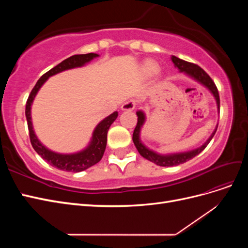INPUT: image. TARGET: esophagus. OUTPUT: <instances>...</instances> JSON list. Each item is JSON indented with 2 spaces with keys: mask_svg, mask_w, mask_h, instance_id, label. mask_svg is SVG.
Listing matches in <instances>:
<instances>
[{
  "mask_svg": "<svg viewBox=\"0 0 248 248\" xmlns=\"http://www.w3.org/2000/svg\"><path fill=\"white\" fill-rule=\"evenodd\" d=\"M136 106H137L136 100H128L122 104L121 108L123 110H132V109H134V108H136Z\"/></svg>",
  "mask_w": 248,
  "mask_h": 248,
  "instance_id": "34e87169",
  "label": "esophagus"
}]
</instances>
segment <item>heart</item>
I'll return each mask as SVG.
<instances>
[{
    "mask_svg": "<svg viewBox=\"0 0 248 248\" xmlns=\"http://www.w3.org/2000/svg\"><path fill=\"white\" fill-rule=\"evenodd\" d=\"M146 68H147L148 72L153 73L156 70V65L153 62H148L146 65Z\"/></svg>",
    "mask_w": 248,
    "mask_h": 248,
    "instance_id": "heart-1",
    "label": "heart"
}]
</instances>
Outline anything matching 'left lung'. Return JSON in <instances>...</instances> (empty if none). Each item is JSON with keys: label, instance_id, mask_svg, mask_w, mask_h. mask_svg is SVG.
<instances>
[{"label": "left lung", "instance_id": "left-lung-1", "mask_svg": "<svg viewBox=\"0 0 248 248\" xmlns=\"http://www.w3.org/2000/svg\"><path fill=\"white\" fill-rule=\"evenodd\" d=\"M171 61H172V63L175 64L176 67H178L180 71L187 73L188 76H190L193 78H196L197 80L202 82V85L206 86L210 90V91L212 92V94L214 95L216 102H217V106H218V108H219L220 99H219L218 90H217V87L214 84V81L212 80V78L208 76V73L204 69H202L201 67L197 64L184 61V60L179 59L175 56H171ZM137 116H138V123H137L136 128H134L133 134H132V140L134 142V145H136L139 153L142 157H144V158H146L150 161H152V162L156 163L157 166H160V167L178 166V164H181V163H184L186 161L192 159L193 157H196L197 155H199L202 151V150H204L207 147V145L209 144L210 140H212V138L214 137V134L217 130V128H216L215 131L212 133V136L209 138V140L205 142V144L202 145V147L198 148L197 150H193V151L186 152V153H179V154H171V155L163 156V155H159V154H157V153L151 151V150L147 149L140 142V127L142 126V124H144V122H145V115H144V112H142V111H138Z\"/></svg>", "mask_w": 248, "mask_h": 248}]
</instances>
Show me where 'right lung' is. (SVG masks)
Wrapping results in <instances>:
<instances>
[{
  "instance_id": "right-lung-1",
  "label": "right lung",
  "mask_w": 248,
  "mask_h": 248,
  "mask_svg": "<svg viewBox=\"0 0 248 248\" xmlns=\"http://www.w3.org/2000/svg\"><path fill=\"white\" fill-rule=\"evenodd\" d=\"M96 57H98V55L90 52V54H86V55H74V56H71L70 58H67L66 60H64V61L55 66L54 68H51L46 73L43 74V76L38 79V81L36 82L35 87L32 89V91L30 93L29 98L27 100L26 117H27L29 136H30V140H31V144L35 151L38 153L44 160L58 170L78 172V171H81L91 168L97 162H99L104 154V151H106L108 128L117 119L118 112L117 111L112 112L111 115L102 120V121L97 125V127L93 132L91 144H90V146L86 150L77 154L63 155V154H58V153L49 151L48 149L42 146L41 142L38 140V139L36 138L33 130L32 122H31L32 102L35 98L37 92H38V90L40 89V87L44 84V81H46L49 77L54 76V74L61 71L74 68V67H79V66L85 65L87 62L91 61L92 59Z\"/></svg>"
}]
</instances>
